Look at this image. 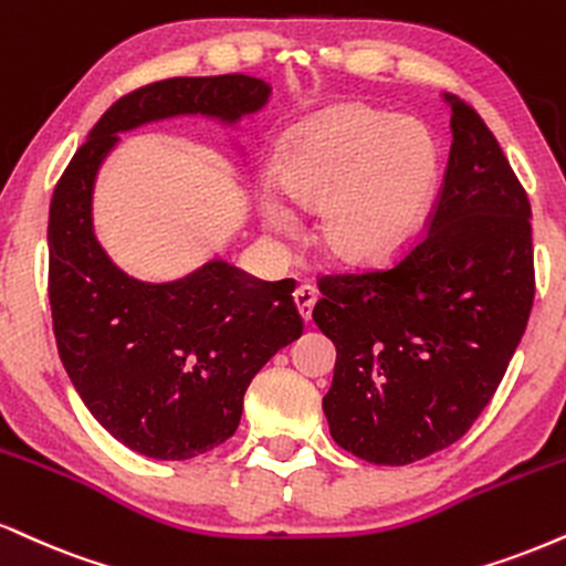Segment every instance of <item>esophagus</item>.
I'll return each mask as SVG.
<instances>
[{
	"instance_id": "obj_1",
	"label": "esophagus",
	"mask_w": 566,
	"mask_h": 566,
	"mask_svg": "<svg viewBox=\"0 0 566 566\" xmlns=\"http://www.w3.org/2000/svg\"><path fill=\"white\" fill-rule=\"evenodd\" d=\"M316 301H318V295L311 284H301V287L295 290V305H297V311H301L303 322H311V313H313V305H316Z\"/></svg>"
}]
</instances>
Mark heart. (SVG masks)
I'll use <instances>...</instances> for the list:
<instances>
[{
    "mask_svg": "<svg viewBox=\"0 0 566 566\" xmlns=\"http://www.w3.org/2000/svg\"><path fill=\"white\" fill-rule=\"evenodd\" d=\"M434 147L411 120L348 107L284 145L276 187L303 210L318 208V242L335 261L374 265L398 253L417 231L434 189ZM265 227L297 231L284 202H261Z\"/></svg>",
    "mask_w": 566,
    "mask_h": 566,
    "instance_id": "obj_1",
    "label": "heart"
}]
</instances>
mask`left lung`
<instances>
[{
  "instance_id": "8db88e82",
  "label": "left lung",
  "mask_w": 566,
  "mask_h": 566,
  "mask_svg": "<svg viewBox=\"0 0 566 566\" xmlns=\"http://www.w3.org/2000/svg\"><path fill=\"white\" fill-rule=\"evenodd\" d=\"M427 229L385 269L318 276L335 343L324 413L337 446L403 467L453 446L499 390L535 301L530 200L469 102Z\"/></svg>"
}]
</instances>
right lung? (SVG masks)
Wrapping results in <instances>:
<instances>
[{
  "instance_id": "add662e5",
  "label": "right lung",
  "mask_w": 566,
  "mask_h": 566,
  "mask_svg": "<svg viewBox=\"0 0 566 566\" xmlns=\"http://www.w3.org/2000/svg\"><path fill=\"white\" fill-rule=\"evenodd\" d=\"M261 78L179 76L115 99L54 187L50 305L60 358L94 419L136 453L184 461L227 442L265 360L303 335L295 279L261 282L221 261L171 284L128 279L92 231V184L118 132L179 113L237 120Z\"/></svg>"
}]
</instances>
